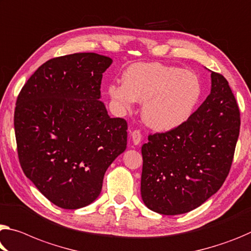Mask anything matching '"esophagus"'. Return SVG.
<instances>
[{
  "label": "esophagus",
  "mask_w": 251,
  "mask_h": 251,
  "mask_svg": "<svg viewBox=\"0 0 251 251\" xmlns=\"http://www.w3.org/2000/svg\"><path fill=\"white\" fill-rule=\"evenodd\" d=\"M130 138H132V142L134 145H138L142 141V134L140 130H134V132L130 134Z\"/></svg>",
  "instance_id": "obj_1"
}]
</instances>
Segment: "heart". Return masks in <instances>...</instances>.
Returning a JSON list of instances; mask_svg holds the SVG:
<instances>
[{
	"label": "heart",
	"instance_id": "heart-1",
	"mask_svg": "<svg viewBox=\"0 0 251 251\" xmlns=\"http://www.w3.org/2000/svg\"><path fill=\"white\" fill-rule=\"evenodd\" d=\"M202 83L189 70L160 62L130 65L123 74V83L108 86V95L119 108L128 110L143 102L142 118L157 132H168L188 121L201 100Z\"/></svg>",
	"mask_w": 251,
	"mask_h": 251
}]
</instances>
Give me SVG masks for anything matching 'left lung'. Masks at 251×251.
<instances>
[{
  "label": "left lung",
  "instance_id": "left-lung-1",
  "mask_svg": "<svg viewBox=\"0 0 251 251\" xmlns=\"http://www.w3.org/2000/svg\"><path fill=\"white\" fill-rule=\"evenodd\" d=\"M240 114L224 75L211 71V91L188 121L150 135L142 146L141 196L154 212L192 211L228 176L239 136Z\"/></svg>",
  "mask_w": 251,
  "mask_h": 251
}]
</instances>
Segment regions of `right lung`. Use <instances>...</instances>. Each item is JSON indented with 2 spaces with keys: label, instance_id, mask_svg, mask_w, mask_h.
Here are the masks:
<instances>
[{
  "label": "right lung",
  "instance_id": "add662e5",
  "mask_svg": "<svg viewBox=\"0 0 251 251\" xmlns=\"http://www.w3.org/2000/svg\"><path fill=\"white\" fill-rule=\"evenodd\" d=\"M111 58L81 52L39 67L14 111L18 154L25 176L62 209H80L101 192L107 169L126 150L127 123L110 118L100 99Z\"/></svg>",
  "mask_w": 251,
  "mask_h": 251
}]
</instances>
